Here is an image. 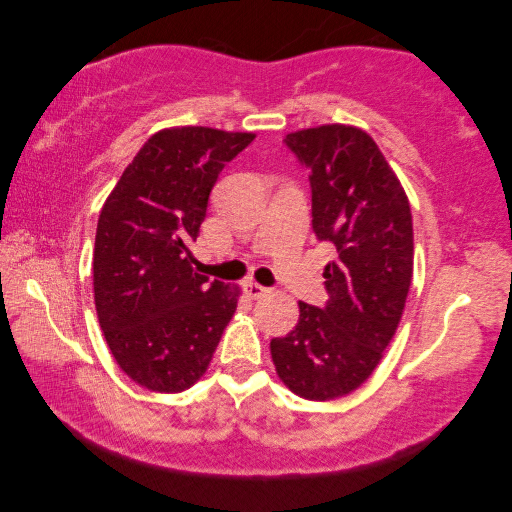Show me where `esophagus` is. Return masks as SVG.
I'll return each instance as SVG.
<instances>
[{"instance_id":"34e87169","label":"esophagus","mask_w":512,"mask_h":512,"mask_svg":"<svg viewBox=\"0 0 512 512\" xmlns=\"http://www.w3.org/2000/svg\"><path fill=\"white\" fill-rule=\"evenodd\" d=\"M244 290H246V295H248L250 299H262V297H266L268 292H270L266 286L257 284V281H248V284L244 286Z\"/></svg>"}]
</instances>
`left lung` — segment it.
<instances>
[{"instance_id": "8db88e82", "label": "left lung", "mask_w": 512, "mask_h": 512, "mask_svg": "<svg viewBox=\"0 0 512 512\" xmlns=\"http://www.w3.org/2000/svg\"><path fill=\"white\" fill-rule=\"evenodd\" d=\"M310 169L312 228L330 242L328 306L299 301L295 330L270 341L277 376L306 400L352 394L372 376L405 310L413 224L405 189L374 138L330 123L286 134Z\"/></svg>"}]
</instances>
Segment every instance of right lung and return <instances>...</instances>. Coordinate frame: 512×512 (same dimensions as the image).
Returning a JSON list of instances; mask_svg holds the SVG:
<instances>
[{"label": "right lung", "mask_w": 512, "mask_h": 512, "mask_svg": "<svg viewBox=\"0 0 512 512\" xmlns=\"http://www.w3.org/2000/svg\"><path fill=\"white\" fill-rule=\"evenodd\" d=\"M253 132L167 127L140 147L99 215L94 306L107 347L140 387L178 394L204 376L242 290L195 273L189 244L209 193Z\"/></svg>", "instance_id": "right-lung-1"}]
</instances>
